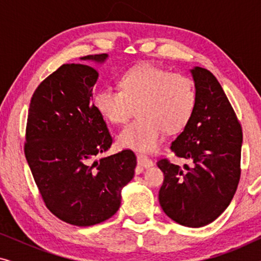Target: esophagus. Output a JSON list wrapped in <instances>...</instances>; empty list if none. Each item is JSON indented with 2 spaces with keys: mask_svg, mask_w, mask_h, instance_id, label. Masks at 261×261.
<instances>
[{
  "mask_svg": "<svg viewBox=\"0 0 261 261\" xmlns=\"http://www.w3.org/2000/svg\"><path fill=\"white\" fill-rule=\"evenodd\" d=\"M137 158H138V164L142 167H149V166L153 165L152 160L149 159L148 156H146L144 154H138Z\"/></svg>",
  "mask_w": 261,
  "mask_h": 261,
  "instance_id": "34e87169",
  "label": "esophagus"
}]
</instances>
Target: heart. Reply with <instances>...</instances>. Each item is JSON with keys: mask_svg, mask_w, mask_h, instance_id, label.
I'll use <instances>...</instances> for the list:
<instances>
[{"mask_svg": "<svg viewBox=\"0 0 261 261\" xmlns=\"http://www.w3.org/2000/svg\"><path fill=\"white\" fill-rule=\"evenodd\" d=\"M120 89H98L94 103L99 115L113 124L127 122L137 108L138 119L117 134L121 147L153 152L162 129L165 133L181 130L194 113L196 90L190 78L152 64L126 71L120 78Z\"/></svg>", "mask_w": 261, "mask_h": 261, "instance_id": "heart-1", "label": "heart"}]
</instances>
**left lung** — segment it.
Masks as SVG:
<instances>
[{"mask_svg":"<svg viewBox=\"0 0 261 261\" xmlns=\"http://www.w3.org/2000/svg\"><path fill=\"white\" fill-rule=\"evenodd\" d=\"M196 105L190 121L171 145L192 166L160 159L164 172L159 203L174 222L198 228L215 221L234 197L240 180L242 129L216 77L203 67L191 70Z\"/></svg>","mask_w":261,"mask_h":261,"instance_id":"obj_1","label":"left lung"}]
</instances>
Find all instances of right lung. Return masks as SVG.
<instances>
[{"label": "right lung", "mask_w": 261, "mask_h": 261, "mask_svg": "<svg viewBox=\"0 0 261 261\" xmlns=\"http://www.w3.org/2000/svg\"><path fill=\"white\" fill-rule=\"evenodd\" d=\"M108 55L81 60L103 63ZM98 78L85 64H64L32 96L24 155L46 206L78 227L101 223L115 214L121 191L134 177L130 149L96 160L113 144L107 123L91 103Z\"/></svg>", "instance_id": "obj_1"}]
</instances>
